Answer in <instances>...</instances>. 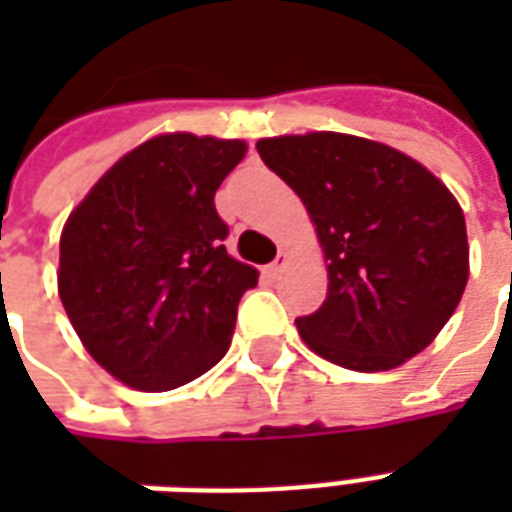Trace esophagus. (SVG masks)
<instances>
[{
	"instance_id": "obj_1",
	"label": "esophagus",
	"mask_w": 512,
	"mask_h": 512,
	"mask_svg": "<svg viewBox=\"0 0 512 512\" xmlns=\"http://www.w3.org/2000/svg\"><path fill=\"white\" fill-rule=\"evenodd\" d=\"M285 266H288V255L282 252V255H277V260H274L271 266H266V274H268V277H279V274H282V268H285Z\"/></svg>"
}]
</instances>
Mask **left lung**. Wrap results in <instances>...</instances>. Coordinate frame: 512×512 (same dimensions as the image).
I'll return each mask as SVG.
<instances>
[{"mask_svg":"<svg viewBox=\"0 0 512 512\" xmlns=\"http://www.w3.org/2000/svg\"><path fill=\"white\" fill-rule=\"evenodd\" d=\"M257 153L307 205L329 263L326 301L296 318L304 343L359 373L392 370L428 348L469 279L466 222L450 189L362 136H274Z\"/></svg>","mask_w":512,"mask_h":512,"instance_id":"1","label":"left lung"}]
</instances>
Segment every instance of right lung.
Wrapping results in <instances>:
<instances>
[{
    "label": "right lung",
    "mask_w": 512,
    "mask_h": 512,
    "mask_svg": "<svg viewBox=\"0 0 512 512\" xmlns=\"http://www.w3.org/2000/svg\"><path fill=\"white\" fill-rule=\"evenodd\" d=\"M244 156L241 139L153 136L68 216L62 307L90 356L126 386L167 392L227 354L257 271L227 255L213 197Z\"/></svg>",
    "instance_id": "right-lung-1"
}]
</instances>
